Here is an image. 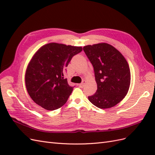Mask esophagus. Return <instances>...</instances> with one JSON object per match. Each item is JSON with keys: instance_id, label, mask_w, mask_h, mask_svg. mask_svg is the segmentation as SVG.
<instances>
[{"instance_id": "esophagus-1", "label": "esophagus", "mask_w": 155, "mask_h": 155, "mask_svg": "<svg viewBox=\"0 0 155 155\" xmlns=\"http://www.w3.org/2000/svg\"><path fill=\"white\" fill-rule=\"evenodd\" d=\"M86 83H87V81H85V80H83V82H82V83H81V84H78V86H79L81 88H83V87L84 86V84H86Z\"/></svg>"}]
</instances>
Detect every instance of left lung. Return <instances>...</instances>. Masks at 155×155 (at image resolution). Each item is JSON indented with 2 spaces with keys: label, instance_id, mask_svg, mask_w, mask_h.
<instances>
[{
  "label": "left lung",
  "instance_id": "left-lung-1",
  "mask_svg": "<svg viewBox=\"0 0 155 155\" xmlns=\"http://www.w3.org/2000/svg\"><path fill=\"white\" fill-rule=\"evenodd\" d=\"M83 50L93 64L97 90L88 98L104 109L117 104L126 96L130 84V72L126 59L113 46L104 43L87 45Z\"/></svg>",
  "mask_w": 155,
  "mask_h": 155
}]
</instances>
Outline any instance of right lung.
I'll return each mask as SVG.
<instances>
[{"mask_svg":"<svg viewBox=\"0 0 155 155\" xmlns=\"http://www.w3.org/2000/svg\"><path fill=\"white\" fill-rule=\"evenodd\" d=\"M82 51L81 47L51 42L36 52L25 73L26 88L35 103L48 110L63 106L73 90L63 72Z\"/></svg>","mask_w":155,"mask_h":155,"instance_id":"1","label":"right lung"}]
</instances>
